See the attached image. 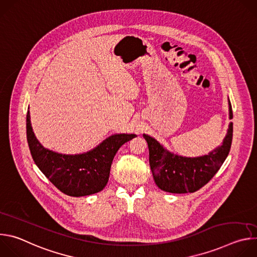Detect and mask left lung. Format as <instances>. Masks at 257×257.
<instances>
[{
	"instance_id": "obj_1",
	"label": "left lung",
	"mask_w": 257,
	"mask_h": 257,
	"mask_svg": "<svg viewBox=\"0 0 257 257\" xmlns=\"http://www.w3.org/2000/svg\"><path fill=\"white\" fill-rule=\"evenodd\" d=\"M229 102V118H233L232 105ZM150 151V166L157 186L170 193L195 192L216 174L227 159L233 138V123L229 124L227 135L222 145L205 156L187 158L175 155L156 140L143 134Z\"/></svg>"
}]
</instances>
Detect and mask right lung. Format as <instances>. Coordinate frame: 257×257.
I'll use <instances>...</instances> for the list:
<instances>
[{"label":"right lung","mask_w":257,"mask_h":257,"mask_svg":"<svg viewBox=\"0 0 257 257\" xmlns=\"http://www.w3.org/2000/svg\"><path fill=\"white\" fill-rule=\"evenodd\" d=\"M26 136L31 157L43 174L63 193L80 197L97 193L105 187L116 153L136 134H113L89 152L63 155L44 148L36 139L28 107Z\"/></svg>","instance_id":"1"}]
</instances>
